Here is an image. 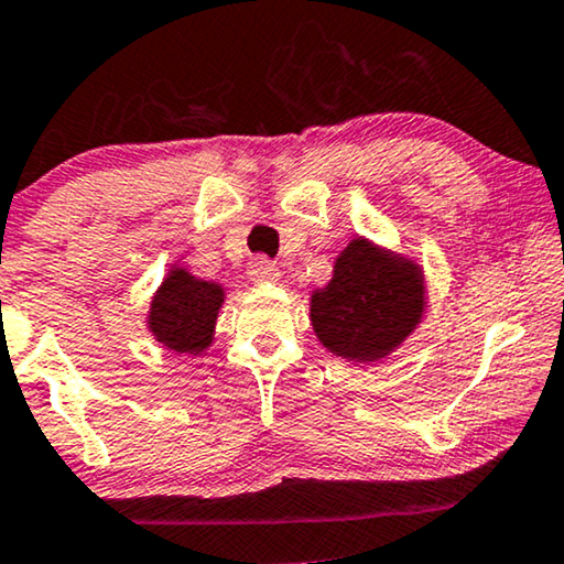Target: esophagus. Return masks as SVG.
Instances as JSON below:
<instances>
[{
    "label": "esophagus",
    "instance_id": "esophagus-1",
    "mask_svg": "<svg viewBox=\"0 0 564 564\" xmlns=\"http://www.w3.org/2000/svg\"><path fill=\"white\" fill-rule=\"evenodd\" d=\"M248 275H250V281H256V283H275V281H281V271H279V265L275 263H271V260L268 258H256L250 263V268H248Z\"/></svg>",
    "mask_w": 564,
    "mask_h": 564
}]
</instances>
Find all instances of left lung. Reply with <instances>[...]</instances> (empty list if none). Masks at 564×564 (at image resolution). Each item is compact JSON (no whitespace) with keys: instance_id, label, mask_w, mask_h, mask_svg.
<instances>
[{"instance_id":"left-lung-1","label":"left lung","mask_w":564,"mask_h":564,"mask_svg":"<svg viewBox=\"0 0 564 564\" xmlns=\"http://www.w3.org/2000/svg\"><path fill=\"white\" fill-rule=\"evenodd\" d=\"M424 268L355 235L335 258L327 285L312 291L314 335L337 358L378 362L399 350L424 319Z\"/></svg>"}]
</instances>
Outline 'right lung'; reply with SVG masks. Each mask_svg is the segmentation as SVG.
Wrapping results in <instances>:
<instances>
[{
  "instance_id": "add662e5",
  "label": "right lung",
  "mask_w": 564,
  "mask_h": 564,
  "mask_svg": "<svg viewBox=\"0 0 564 564\" xmlns=\"http://www.w3.org/2000/svg\"><path fill=\"white\" fill-rule=\"evenodd\" d=\"M225 296L221 283L196 279L184 265H171L150 299L145 327L165 350L199 358L214 343Z\"/></svg>"
}]
</instances>
